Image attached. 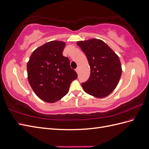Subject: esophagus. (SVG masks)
I'll list each match as a JSON object with an SVG mask.
<instances>
[{"instance_id":"34e87169","label":"esophagus","mask_w":149,"mask_h":149,"mask_svg":"<svg viewBox=\"0 0 149 149\" xmlns=\"http://www.w3.org/2000/svg\"><path fill=\"white\" fill-rule=\"evenodd\" d=\"M79 68L78 67L76 69V73H79Z\"/></svg>"}]
</instances>
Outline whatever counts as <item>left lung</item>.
I'll return each mask as SVG.
<instances>
[{
	"instance_id": "left-lung-1",
	"label": "left lung",
	"mask_w": 149,
	"mask_h": 149,
	"mask_svg": "<svg viewBox=\"0 0 149 149\" xmlns=\"http://www.w3.org/2000/svg\"><path fill=\"white\" fill-rule=\"evenodd\" d=\"M76 43L85 53L91 69L88 80L81 84L84 91L97 98L109 95L118 86L123 71L118 55L100 39Z\"/></svg>"
}]
</instances>
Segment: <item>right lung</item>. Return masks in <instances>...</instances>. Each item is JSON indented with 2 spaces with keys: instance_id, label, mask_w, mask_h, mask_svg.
Wrapping results in <instances>:
<instances>
[{
  "instance_id": "add662e5",
  "label": "right lung",
  "mask_w": 149,
  "mask_h": 149,
  "mask_svg": "<svg viewBox=\"0 0 149 149\" xmlns=\"http://www.w3.org/2000/svg\"><path fill=\"white\" fill-rule=\"evenodd\" d=\"M65 42H48L31 53L26 65L27 78L33 91L45 102L53 103L68 93L71 83L78 78L70 60L63 55Z\"/></svg>"
}]
</instances>
